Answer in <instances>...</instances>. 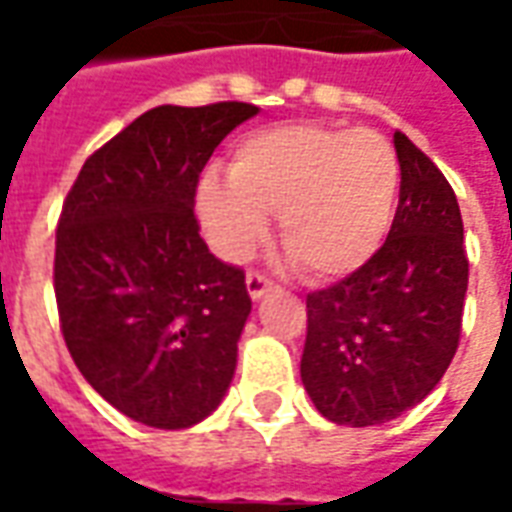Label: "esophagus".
<instances>
[{
    "instance_id": "34e87169",
    "label": "esophagus",
    "mask_w": 512,
    "mask_h": 512,
    "mask_svg": "<svg viewBox=\"0 0 512 512\" xmlns=\"http://www.w3.org/2000/svg\"><path fill=\"white\" fill-rule=\"evenodd\" d=\"M246 290H249L252 299L260 301L268 290H271V279L263 277L260 271H249V274H246Z\"/></svg>"
}]
</instances>
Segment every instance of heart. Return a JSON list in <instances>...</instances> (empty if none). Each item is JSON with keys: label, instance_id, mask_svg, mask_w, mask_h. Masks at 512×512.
<instances>
[{"label": "heart", "instance_id": "heart-1", "mask_svg": "<svg viewBox=\"0 0 512 512\" xmlns=\"http://www.w3.org/2000/svg\"><path fill=\"white\" fill-rule=\"evenodd\" d=\"M227 172H208L197 191L205 233L227 260L252 255L279 213L282 246L312 279L334 282L365 268L392 227L400 164L373 128H260L233 147Z\"/></svg>", "mask_w": 512, "mask_h": 512}]
</instances>
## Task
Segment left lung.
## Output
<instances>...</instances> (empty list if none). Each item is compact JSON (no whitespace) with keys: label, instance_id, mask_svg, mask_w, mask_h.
I'll return each mask as SVG.
<instances>
[{"label":"left lung","instance_id":"8db88e82","mask_svg":"<svg viewBox=\"0 0 512 512\" xmlns=\"http://www.w3.org/2000/svg\"><path fill=\"white\" fill-rule=\"evenodd\" d=\"M400 202L378 255L307 296L301 381L323 417L367 428L430 395L461 340L469 260L455 191L395 131Z\"/></svg>","mask_w":512,"mask_h":512}]
</instances>
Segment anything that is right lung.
<instances>
[{
  "mask_svg": "<svg viewBox=\"0 0 512 512\" xmlns=\"http://www.w3.org/2000/svg\"><path fill=\"white\" fill-rule=\"evenodd\" d=\"M260 109L156 106L84 161L57 224L54 293L79 373L150 428H191L233 381L252 312L244 271L208 252L200 172Z\"/></svg>",
  "mask_w": 512,
  "mask_h": 512,
  "instance_id": "right-lung-1",
  "label": "right lung"
}]
</instances>
